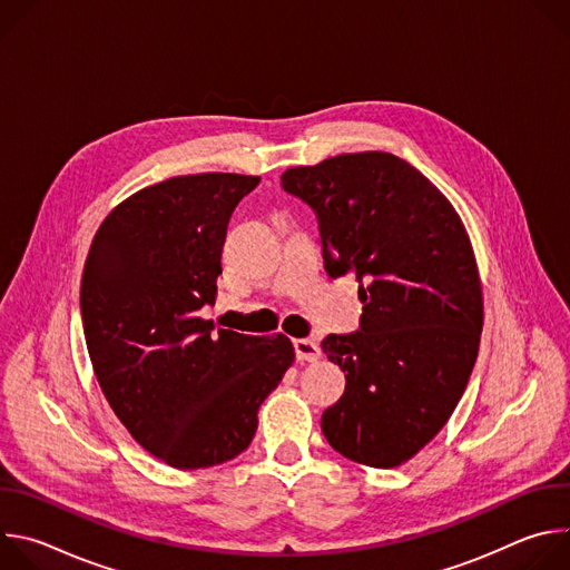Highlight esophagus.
I'll list each match as a JSON object with an SVG mask.
<instances>
[{
	"label": "esophagus",
	"mask_w": 570,
	"mask_h": 570,
	"mask_svg": "<svg viewBox=\"0 0 570 570\" xmlns=\"http://www.w3.org/2000/svg\"><path fill=\"white\" fill-rule=\"evenodd\" d=\"M293 347H295V356H297V361H306V363H313V361H317L320 356H322V350H320V345L315 343V341H308V338H297V341H293Z\"/></svg>",
	"instance_id": "esophagus-1"
}]
</instances>
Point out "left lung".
<instances>
[{
    "mask_svg": "<svg viewBox=\"0 0 570 570\" xmlns=\"http://www.w3.org/2000/svg\"><path fill=\"white\" fill-rule=\"evenodd\" d=\"M320 220L324 268L361 284V332L322 350L345 372V394L322 433L345 458L392 469L449 422L482 332V284L451 200L409 161L343 153L282 174Z\"/></svg>",
    "mask_w": 570,
    "mask_h": 570,
    "instance_id": "1",
    "label": "left lung"
}]
</instances>
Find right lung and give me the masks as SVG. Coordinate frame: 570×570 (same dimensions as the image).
Segmentation results:
<instances>
[{"label":"right lung","instance_id":"1","mask_svg":"<svg viewBox=\"0 0 570 570\" xmlns=\"http://www.w3.org/2000/svg\"><path fill=\"white\" fill-rule=\"evenodd\" d=\"M259 176L194 174L144 187L99 225L80 279L97 381L126 431L176 469L246 451L264 399L295 361L284 334L214 332L220 253Z\"/></svg>","mask_w":570,"mask_h":570}]
</instances>
